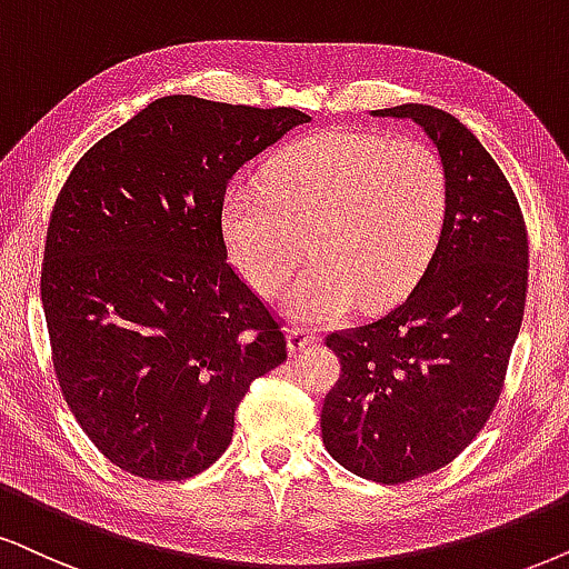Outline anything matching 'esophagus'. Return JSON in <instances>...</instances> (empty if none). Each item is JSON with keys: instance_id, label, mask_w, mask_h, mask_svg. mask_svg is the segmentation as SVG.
I'll return each instance as SVG.
<instances>
[{"instance_id": "esophagus-1", "label": "esophagus", "mask_w": 569, "mask_h": 569, "mask_svg": "<svg viewBox=\"0 0 569 569\" xmlns=\"http://www.w3.org/2000/svg\"><path fill=\"white\" fill-rule=\"evenodd\" d=\"M315 343H318V336H315L309 328H297V326H293L289 330V355L291 357L301 355V351H305L307 347H315Z\"/></svg>"}]
</instances>
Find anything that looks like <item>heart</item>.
<instances>
[{"instance_id": "heart-1", "label": "heart", "mask_w": 569, "mask_h": 569, "mask_svg": "<svg viewBox=\"0 0 569 569\" xmlns=\"http://www.w3.org/2000/svg\"><path fill=\"white\" fill-rule=\"evenodd\" d=\"M446 207L449 178L426 141L322 131L272 157L264 186H228L220 226L236 268L264 297L289 283L307 241L315 264L283 309L293 320L336 322L412 289L441 239Z\"/></svg>"}]
</instances>
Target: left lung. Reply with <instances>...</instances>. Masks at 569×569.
Here are the masks:
<instances>
[{
  "mask_svg": "<svg viewBox=\"0 0 569 569\" xmlns=\"http://www.w3.org/2000/svg\"><path fill=\"white\" fill-rule=\"evenodd\" d=\"M372 114L420 126L449 178L441 239L409 297L326 338L341 378L322 405V443L355 476L393 486L441 470L491 417L522 326L528 233L505 172L455 114Z\"/></svg>",
  "mask_w": 569,
  "mask_h": 569,
  "instance_id": "1",
  "label": "left lung"
}]
</instances>
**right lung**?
Wrapping results in <instances>:
<instances>
[{
	"label": "right lung",
	"mask_w": 569,
	"mask_h": 569,
	"mask_svg": "<svg viewBox=\"0 0 569 569\" xmlns=\"http://www.w3.org/2000/svg\"><path fill=\"white\" fill-rule=\"evenodd\" d=\"M309 120L176 93L64 181L41 305L62 397L120 470L199 476L231 443L251 380L286 359L278 322L228 262L220 210L239 168Z\"/></svg>",
	"instance_id": "add662e5"
}]
</instances>
